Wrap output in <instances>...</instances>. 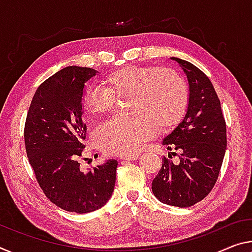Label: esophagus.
<instances>
[{
  "instance_id": "1",
  "label": "esophagus",
  "mask_w": 252,
  "mask_h": 252,
  "mask_svg": "<svg viewBox=\"0 0 252 252\" xmlns=\"http://www.w3.org/2000/svg\"><path fill=\"white\" fill-rule=\"evenodd\" d=\"M139 158V155L138 154H134V155H126V156H121V159L123 160H137Z\"/></svg>"
}]
</instances>
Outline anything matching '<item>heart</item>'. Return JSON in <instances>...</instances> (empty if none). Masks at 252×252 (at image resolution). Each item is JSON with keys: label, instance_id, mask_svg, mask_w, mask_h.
Here are the masks:
<instances>
[{"label": "heart", "instance_id": "obj_1", "mask_svg": "<svg viewBox=\"0 0 252 252\" xmlns=\"http://www.w3.org/2000/svg\"><path fill=\"white\" fill-rule=\"evenodd\" d=\"M106 86L87 87L83 109L90 117L106 113L114 98L130 97L126 119H112L95 127L94 139L105 154L132 155L158 132L181 121L189 102L186 83L170 69L126 66L105 78Z\"/></svg>", "mask_w": 252, "mask_h": 252}]
</instances>
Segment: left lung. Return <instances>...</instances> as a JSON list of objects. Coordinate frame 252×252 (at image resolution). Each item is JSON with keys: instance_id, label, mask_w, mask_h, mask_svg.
<instances>
[{"instance_id": "1", "label": "left lung", "mask_w": 252, "mask_h": 252, "mask_svg": "<svg viewBox=\"0 0 252 252\" xmlns=\"http://www.w3.org/2000/svg\"><path fill=\"white\" fill-rule=\"evenodd\" d=\"M170 59L186 75L189 102L182 121L162 140L167 150L178 151L179 163L163 158L151 189L161 203L189 207L207 196L217 183L226 150V126L209 77L193 63Z\"/></svg>"}]
</instances>
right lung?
<instances>
[{
	"mask_svg": "<svg viewBox=\"0 0 252 252\" xmlns=\"http://www.w3.org/2000/svg\"><path fill=\"white\" fill-rule=\"evenodd\" d=\"M97 74L68 66L46 79L35 91L25 126L27 156L43 193L61 209L81 214L104 206L117 178L115 159L89 173L79 168L86 135L83 97L86 83Z\"/></svg>",
	"mask_w": 252,
	"mask_h": 252,
	"instance_id": "1",
	"label": "right lung"
}]
</instances>
